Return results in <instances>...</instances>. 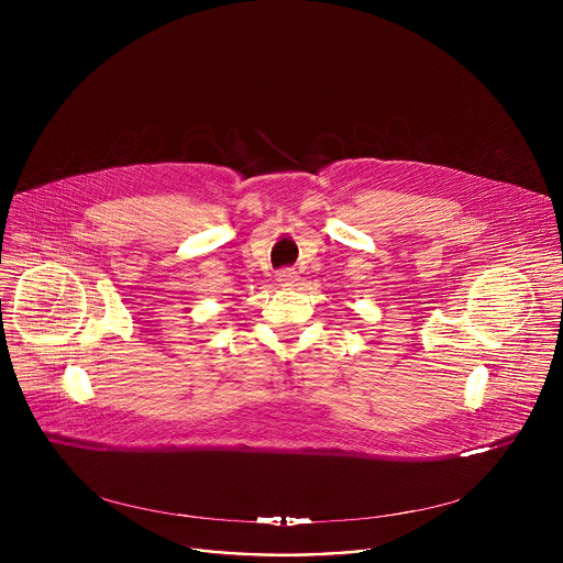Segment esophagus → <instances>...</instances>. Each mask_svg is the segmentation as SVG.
Here are the masks:
<instances>
[{"label":"esophagus","instance_id":"34e87169","mask_svg":"<svg viewBox=\"0 0 563 563\" xmlns=\"http://www.w3.org/2000/svg\"><path fill=\"white\" fill-rule=\"evenodd\" d=\"M296 280H298V272H294V269H280L278 272V283L283 285V287H291V285H296Z\"/></svg>","mask_w":563,"mask_h":563}]
</instances>
